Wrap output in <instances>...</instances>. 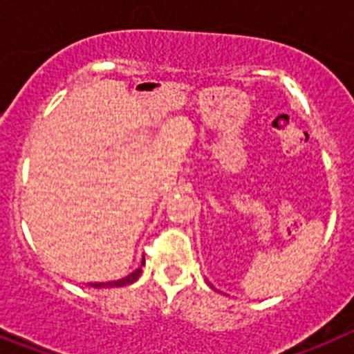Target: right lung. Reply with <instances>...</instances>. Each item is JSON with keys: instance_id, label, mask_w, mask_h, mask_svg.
<instances>
[{"instance_id": "add662e5", "label": "right lung", "mask_w": 354, "mask_h": 354, "mask_svg": "<svg viewBox=\"0 0 354 354\" xmlns=\"http://www.w3.org/2000/svg\"><path fill=\"white\" fill-rule=\"evenodd\" d=\"M142 264H145V261L142 259ZM142 273V266L140 268H136L135 272L129 273L127 277L124 279H118V281H109V283H91L90 286L91 288H122V286H127V284H133L136 281V279L140 277Z\"/></svg>"}]
</instances>
